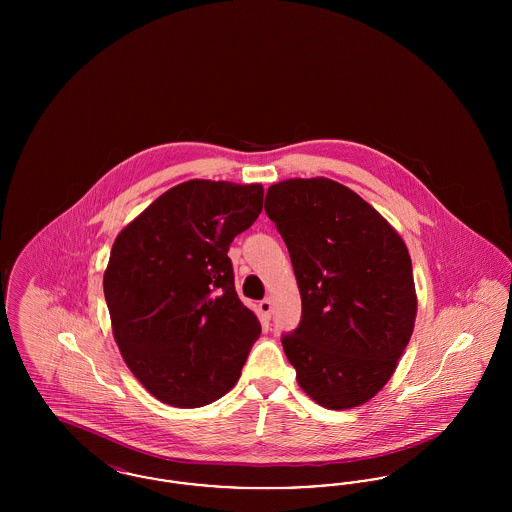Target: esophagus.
<instances>
[{
    "mask_svg": "<svg viewBox=\"0 0 512 512\" xmlns=\"http://www.w3.org/2000/svg\"><path fill=\"white\" fill-rule=\"evenodd\" d=\"M259 311H261L263 317L270 318V315H272V301H270V299H263V301L259 303Z\"/></svg>",
    "mask_w": 512,
    "mask_h": 512,
    "instance_id": "obj_1",
    "label": "esophagus"
}]
</instances>
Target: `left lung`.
<instances>
[{"instance_id":"1","label":"left lung","mask_w":512,"mask_h":512,"mask_svg":"<svg viewBox=\"0 0 512 512\" xmlns=\"http://www.w3.org/2000/svg\"><path fill=\"white\" fill-rule=\"evenodd\" d=\"M265 211L288 245L301 322L282 338L301 390L330 411L382 390L413 336L409 249L361 195L336 180L272 184Z\"/></svg>"}]
</instances>
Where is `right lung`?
Returning a JSON list of instances; mask_svg holds the SVG:
<instances>
[{"instance_id": "right-lung-1", "label": "right lung", "mask_w": 512, "mask_h": 512, "mask_svg": "<svg viewBox=\"0 0 512 512\" xmlns=\"http://www.w3.org/2000/svg\"><path fill=\"white\" fill-rule=\"evenodd\" d=\"M263 194L261 184L188 180L113 244L103 272L113 336L161 403L203 407L240 380L261 324L236 293L228 247L259 217Z\"/></svg>"}]
</instances>
